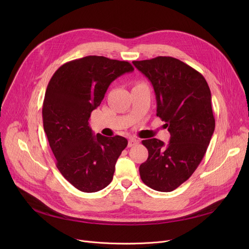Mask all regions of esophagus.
<instances>
[{
    "mask_svg": "<svg viewBox=\"0 0 249 249\" xmlns=\"http://www.w3.org/2000/svg\"><path fill=\"white\" fill-rule=\"evenodd\" d=\"M138 143H139V140H138L137 138L131 137V138H129V141H128V146H129V147H132V146H134V145L138 144Z\"/></svg>",
    "mask_w": 249,
    "mask_h": 249,
    "instance_id": "obj_1",
    "label": "esophagus"
}]
</instances>
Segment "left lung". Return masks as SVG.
<instances>
[{
    "instance_id": "1",
    "label": "left lung",
    "mask_w": 249,
    "mask_h": 249,
    "mask_svg": "<svg viewBox=\"0 0 249 249\" xmlns=\"http://www.w3.org/2000/svg\"><path fill=\"white\" fill-rule=\"evenodd\" d=\"M151 82L156 96V116L171 133L161 140H142L148 159L139 166L144 184L159 192H172L197 169L214 133L211 91L205 77L187 63L171 56L133 61Z\"/></svg>"
}]
</instances>
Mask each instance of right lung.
Instances as JSON below:
<instances>
[{
    "label": "right lung",
    "mask_w": 249,
    "mask_h": 249,
    "mask_svg": "<svg viewBox=\"0 0 249 249\" xmlns=\"http://www.w3.org/2000/svg\"><path fill=\"white\" fill-rule=\"evenodd\" d=\"M133 71L128 61L89 55L62 64L50 78L42 106L44 131L58 171L77 190L95 193L113 179L128 141L95 136L89 121L110 84Z\"/></svg>",
    "instance_id": "obj_1"
}]
</instances>
